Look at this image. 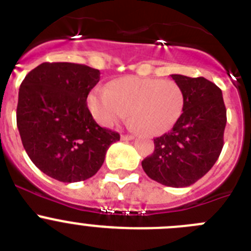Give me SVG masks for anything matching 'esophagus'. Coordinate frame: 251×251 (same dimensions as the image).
Segmentation results:
<instances>
[{"instance_id":"34e87169","label":"esophagus","mask_w":251,"mask_h":251,"mask_svg":"<svg viewBox=\"0 0 251 251\" xmlns=\"http://www.w3.org/2000/svg\"><path fill=\"white\" fill-rule=\"evenodd\" d=\"M133 139H135L133 135H121V140H124V141H131Z\"/></svg>"}]
</instances>
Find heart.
<instances>
[{"instance_id":"1","label":"heart","mask_w":251,"mask_h":251,"mask_svg":"<svg viewBox=\"0 0 251 251\" xmlns=\"http://www.w3.org/2000/svg\"><path fill=\"white\" fill-rule=\"evenodd\" d=\"M184 94L172 80L125 76L111 81L109 89H94L88 97L93 118L105 127L131 118L145 135L167 132L181 118Z\"/></svg>"}]
</instances>
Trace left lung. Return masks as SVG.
<instances>
[{
    "mask_svg": "<svg viewBox=\"0 0 251 251\" xmlns=\"http://www.w3.org/2000/svg\"><path fill=\"white\" fill-rule=\"evenodd\" d=\"M184 94L181 118L156 137L154 151L142 161L150 178L168 187L193 184L214 166L223 149L226 110L222 90L203 76L172 74Z\"/></svg>",
    "mask_w": 251,
    "mask_h": 251,
    "instance_id": "8db88e82",
    "label": "left lung"
}]
</instances>
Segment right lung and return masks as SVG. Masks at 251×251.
<instances>
[{
	"instance_id": "obj_1",
	"label": "right lung",
	"mask_w": 251,
	"mask_h": 251,
	"mask_svg": "<svg viewBox=\"0 0 251 251\" xmlns=\"http://www.w3.org/2000/svg\"><path fill=\"white\" fill-rule=\"evenodd\" d=\"M100 72L74 63H42L28 73L18 93L17 127L30 161L57 181L93 177L110 145L120 140L101 127L86 105Z\"/></svg>"
}]
</instances>
